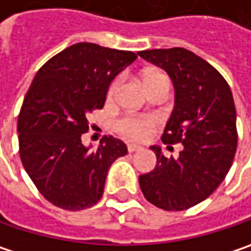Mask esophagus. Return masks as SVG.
Returning a JSON list of instances; mask_svg holds the SVG:
<instances>
[{
	"mask_svg": "<svg viewBox=\"0 0 251 251\" xmlns=\"http://www.w3.org/2000/svg\"><path fill=\"white\" fill-rule=\"evenodd\" d=\"M142 147H141V145H136V144H129V145H127V151H129V152H130V153H132V152H136V151H142Z\"/></svg>",
	"mask_w": 251,
	"mask_h": 251,
	"instance_id": "1",
	"label": "esophagus"
}]
</instances>
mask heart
I'll return each mask as SVG.
<instances>
[{"instance_id": "obj_1", "label": "heart", "mask_w": 251, "mask_h": 251, "mask_svg": "<svg viewBox=\"0 0 251 251\" xmlns=\"http://www.w3.org/2000/svg\"><path fill=\"white\" fill-rule=\"evenodd\" d=\"M155 76H162L159 73H152L147 76L145 81ZM119 83L121 79H115L112 81L110 87H109V96H113L119 87ZM156 125V119L153 116H138V115H126L122 119L118 121L116 127L118 130L125 135L126 138L129 139H135V141H142V139H147L149 135L152 133V129L153 126Z\"/></svg>"}]
</instances>
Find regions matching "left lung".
Masks as SVG:
<instances>
[{
    "mask_svg": "<svg viewBox=\"0 0 251 251\" xmlns=\"http://www.w3.org/2000/svg\"><path fill=\"white\" fill-rule=\"evenodd\" d=\"M138 54L171 77L175 106L161 139L184 147L176 159L151 147L156 165L139 175V185L158 208L187 210L214 193L231 168L237 149L233 95L216 69L190 50L174 47Z\"/></svg>",
    "mask_w": 251,
    "mask_h": 251,
    "instance_id": "obj_1",
    "label": "left lung"
}]
</instances>
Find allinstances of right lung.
<instances>
[{
    "mask_svg": "<svg viewBox=\"0 0 251 251\" xmlns=\"http://www.w3.org/2000/svg\"><path fill=\"white\" fill-rule=\"evenodd\" d=\"M132 51L77 43L51 57L35 75L18 115L20 158L40 194L63 210L80 211L103 195L110 165L126 145L103 136L84 147L87 115L102 109L107 89L136 60Z\"/></svg>",
    "mask_w": 251,
    "mask_h": 251,
    "instance_id": "obj_1",
    "label": "right lung"
}]
</instances>
